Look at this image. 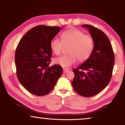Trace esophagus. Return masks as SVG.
I'll return each mask as SVG.
<instances>
[{
    "instance_id": "1",
    "label": "esophagus",
    "mask_w": 125,
    "mask_h": 125,
    "mask_svg": "<svg viewBox=\"0 0 125 125\" xmlns=\"http://www.w3.org/2000/svg\"><path fill=\"white\" fill-rule=\"evenodd\" d=\"M68 71H69V70H68V69H66V68H63V73H65Z\"/></svg>"
}]
</instances>
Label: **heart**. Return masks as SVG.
<instances>
[{
    "label": "heart",
    "mask_w": 125,
    "mask_h": 125,
    "mask_svg": "<svg viewBox=\"0 0 125 125\" xmlns=\"http://www.w3.org/2000/svg\"><path fill=\"white\" fill-rule=\"evenodd\" d=\"M62 42L54 37L50 42L52 52L55 54L60 53L63 44H70L68 49L69 54H64L56 58L54 62L63 68H68L77 61L84 62L91 56L94 48L93 38L85 35L83 31L76 28H69L61 34Z\"/></svg>",
    "instance_id": "heart-1"
}]
</instances>
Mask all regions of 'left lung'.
Returning a JSON list of instances; mask_svg holds the SVG:
<instances>
[{"label":"left lung","mask_w":125,"mask_h":125,"mask_svg":"<svg viewBox=\"0 0 125 125\" xmlns=\"http://www.w3.org/2000/svg\"><path fill=\"white\" fill-rule=\"evenodd\" d=\"M89 29L94 42L91 56L83 64L73 70V88L78 94L89 97L100 93L110 82L115 57L112 44L105 33L91 25H82Z\"/></svg>","instance_id":"obj_1"}]
</instances>
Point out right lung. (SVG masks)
I'll use <instances>...</instances> for the list:
<instances>
[{"label": "right lung", "mask_w": 125, "mask_h": 125, "mask_svg": "<svg viewBox=\"0 0 125 125\" xmlns=\"http://www.w3.org/2000/svg\"><path fill=\"white\" fill-rule=\"evenodd\" d=\"M60 30V27L37 25L23 36L16 48L17 77L22 86L34 95L48 94L62 74L60 65L49 66L52 55L51 41Z\"/></svg>", "instance_id": "1"}]
</instances>
